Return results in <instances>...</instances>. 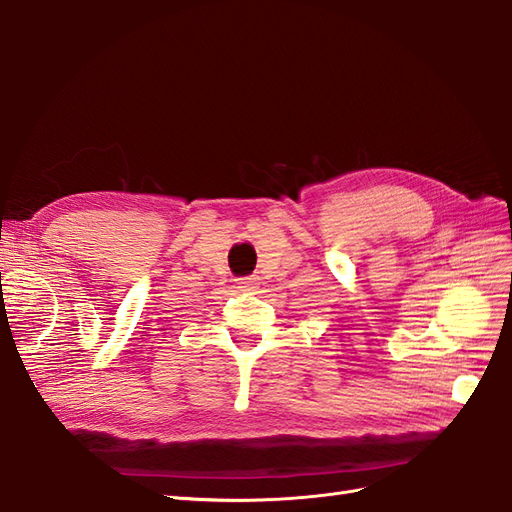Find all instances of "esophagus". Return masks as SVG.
I'll use <instances>...</instances> for the list:
<instances>
[{"label": "esophagus", "mask_w": 512, "mask_h": 512, "mask_svg": "<svg viewBox=\"0 0 512 512\" xmlns=\"http://www.w3.org/2000/svg\"><path fill=\"white\" fill-rule=\"evenodd\" d=\"M237 288H241V290H254V288H258V277H254V275L239 277Z\"/></svg>", "instance_id": "esophagus-1"}]
</instances>
